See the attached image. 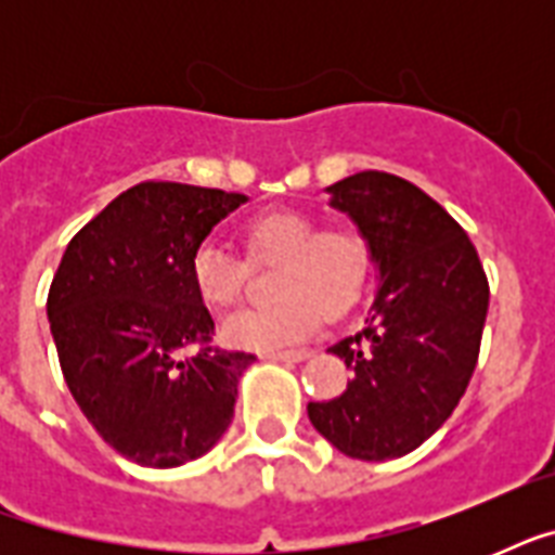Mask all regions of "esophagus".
I'll return each instance as SVG.
<instances>
[{"label":"esophagus","instance_id":"obj_1","mask_svg":"<svg viewBox=\"0 0 555 555\" xmlns=\"http://www.w3.org/2000/svg\"><path fill=\"white\" fill-rule=\"evenodd\" d=\"M268 360H276V363H302L311 357V351H305V348H296V351H270L264 354Z\"/></svg>","mask_w":555,"mask_h":555}]
</instances>
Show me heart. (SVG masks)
I'll return each instance as SVG.
<instances>
[{"label":"heart","instance_id":"obj_1","mask_svg":"<svg viewBox=\"0 0 555 555\" xmlns=\"http://www.w3.org/2000/svg\"><path fill=\"white\" fill-rule=\"evenodd\" d=\"M247 256L256 264L279 261L273 294L282 302L261 311H238L221 325V339L247 351H276L311 337L322 313L351 311L371 276V244L357 224H328L302 209H268L242 230ZM242 259L221 244L204 242L190 259L195 296L212 311L238 302L244 287Z\"/></svg>","mask_w":555,"mask_h":555}]
</instances>
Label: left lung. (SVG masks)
<instances>
[{"mask_svg":"<svg viewBox=\"0 0 555 555\" xmlns=\"http://www.w3.org/2000/svg\"><path fill=\"white\" fill-rule=\"evenodd\" d=\"M328 195L369 238L379 285L365 328L328 348L354 377L328 403H308V417L343 455L391 461L431 438L464 397L490 285L464 227L403 178L369 169Z\"/></svg>","mask_w":555,"mask_h":555,"instance_id":"left-lung-1","label":"left lung"}]
</instances>
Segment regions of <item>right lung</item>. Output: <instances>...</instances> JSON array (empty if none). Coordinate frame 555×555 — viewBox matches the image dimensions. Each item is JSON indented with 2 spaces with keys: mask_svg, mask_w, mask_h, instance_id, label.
Segmentation results:
<instances>
[{
  "mask_svg": "<svg viewBox=\"0 0 555 555\" xmlns=\"http://www.w3.org/2000/svg\"><path fill=\"white\" fill-rule=\"evenodd\" d=\"M242 192L143 181L74 235L48 291L65 386L108 447L152 469L195 461L233 421L256 360L209 346L216 322L190 282L209 230Z\"/></svg>",
  "mask_w": 555,
  "mask_h": 555,
  "instance_id": "add662e5",
  "label": "right lung"
}]
</instances>
